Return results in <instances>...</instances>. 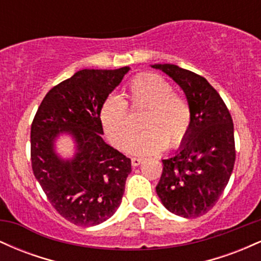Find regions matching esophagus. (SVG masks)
<instances>
[{
	"mask_svg": "<svg viewBox=\"0 0 261 261\" xmlns=\"http://www.w3.org/2000/svg\"><path fill=\"white\" fill-rule=\"evenodd\" d=\"M143 162V158H136V157H134L133 160H131V163H133V166H140L141 163H142Z\"/></svg>",
	"mask_w": 261,
	"mask_h": 261,
	"instance_id": "1",
	"label": "esophagus"
}]
</instances>
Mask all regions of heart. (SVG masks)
Here are the masks:
<instances>
[{"mask_svg":"<svg viewBox=\"0 0 261 261\" xmlns=\"http://www.w3.org/2000/svg\"><path fill=\"white\" fill-rule=\"evenodd\" d=\"M125 100L116 95L101 104L99 118L110 140L122 147L134 134L127 106L145 110L141 116L143 130L125 146L135 154H152L168 147H176L190 130L191 108L184 95L163 77L142 73L128 81L124 91Z\"/></svg>","mask_w":261,"mask_h":261,"instance_id":"1","label":"heart"}]
</instances>
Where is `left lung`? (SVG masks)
I'll use <instances>...</instances> for the list:
<instances>
[{"mask_svg": "<svg viewBox=\"0 0 261 261\" xmlns=\"http://www.w3.org/2000/svg\"><path fill=\"white\" fill-rule=\"evenodd\" d=\"M181 87L191 108L190 130L180 151L163 160L155 187L173 214L193 218L210 211L228 184L236 162L234 127L218 92L205 77L176 65H152Z\"/></svg>", "mask_w": 261, "mask_h": 261, "instance_id": "left-lung-1", "label": "left lung"}]
</instances>
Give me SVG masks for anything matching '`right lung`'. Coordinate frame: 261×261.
I'll list each match as a JSON object with an SVG mask.
<instances>
[{
    "instance_id": "obj_1",
    "label": "right lung",
    "mask_w": 261,
    "mask_h": 261,
    "mask_svg": "<svg viewBox=\"0 0 261 261\" xmlns=\"http://www.w3.org/2000/svg\"><path fill=\"white\" fill-rule=\"evenodd\" d=\"M127 71H79L46 93L33 119V173L53 207L77 226L107 221L124 195L131 160L101 139L99 112ZM62 130L76 139L79 152L72 161H61L53 152V139Z\"/></svg>"
}]
</instances>
